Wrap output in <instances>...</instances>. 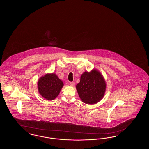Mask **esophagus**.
I'll return each mask as SVG.
<instances>
[{"label":"esophagus","mask_w":149,"mask_h":149,"mask_svg":"<svg viewBox=\"0 0 149 149\" xmlns=\"http://www.w3.org/2000/svg\"><path fill=\"white\" fill-rule=\"evenodd\" d=\"M69 85L71 86H74L75 85V83H74V82H70Z\"/></svg>","instance_id":"1"}]
</instances>
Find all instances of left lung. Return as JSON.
<instances>
[{"label": "left lung", "mask_w": 149, "mask_h": 149, "mask_svg": "<svg viewBox=\"0 0 149 149\" xmlns=\"http://www.w3.org/2000/svg\"><path fill=\"white\" fill-rule=\"evenodd\" d=\"M76 88L82 102L88 104H94L104 97L106 83L101 73L97 69L91 72L85 71L80 77V83Z\"/></svg>", "instance_id": "obj_1"}]
</instances>
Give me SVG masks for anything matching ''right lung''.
Returning a JSON list of instances; mask_svg holds the SVG:
<instances>
[{
    "instance_id": "obj_1",
    "label": "right lung",
    "mask_w": 149,
    "mask_h": 149,
    "mask_svg": "<svg viewBox=\"0 0 149 149\" xmlns=\"http://www.w3.org/2000/svg\"><path fill=\"white\" fill-rule=\"evenodd\" d=\"M37 86L40 95L45 99L51 100L58 95L64 83L55 74L52 73L46 74L40 78Z\"/></svg>"
}]
</instances>
